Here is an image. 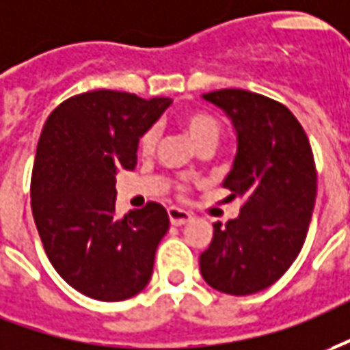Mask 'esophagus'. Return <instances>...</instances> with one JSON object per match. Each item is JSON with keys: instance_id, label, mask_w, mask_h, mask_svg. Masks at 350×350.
I'll return each mask as SVG.
<instances>
[{"instance_id": "esophagus-1", "label": "esophagus", "mask_w": 350, "mask_h": 350, "mask_svg": "<svg viewBox=\"0 0 350 350\" xmlns=\"http://www.w3.org/2000/svg\"><path fill=\"white\" fill-rule=\"evenodd\" d=\"M168 218H170V222L174 226H184L187 224V222H191L193 216L189 215L187 211L178 208V206H170V208H168Z\"/></svg>"}]
</instances>
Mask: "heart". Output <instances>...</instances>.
I'll return each mask as SVG.
<instances>
[{"label":"heart","instance_id":"obj_1","mask_svg":"<svg viewBox=\"0 0 350 350\" xmlns=\"http://www.w3.org/2000/svg\"><path fill=\"white\" fill-rule=\"evenodd\" d=\"M180 124L185 130V134L189 135V139L195 145L203 144V142H216L220 135V122L216 120V116L206 113L203 109H193V111H185L180 116ZM157 145V130L149 128L142 139H139V151L144 155H151L155 151Z\"/></svg>","mask_w":350,"mask_h":350}]
</instances>
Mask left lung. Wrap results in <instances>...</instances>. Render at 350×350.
<instances>
[{
  "instance_id": "obj_1",
  "label": "left lung",
  "mask_w": 350,
  "mask_h": 350,
  "mask_svg": "<svg viewBox=\"0 0 350 350\" xmlns=\"http://www.w3.org/2000/svg\"><path fill=\"white\" fill-rule=\"evenodd\" d=\"M203 97L235 126L237 155L224 187L241 208L226 226L216 222L199 268L216 291L256 293L278 282L303 249L316 201L314 155L301 122L280 101L235 88Z\"/></svg>"
}]
</instances>
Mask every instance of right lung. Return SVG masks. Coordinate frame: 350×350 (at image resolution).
Instances as JSON below:
<instances>
[{
  "instance_id": "obj_1",
  "label": "right lung",
  "mask_w": 350,
  "mask_h": 350,
  "mask_svg": "<svg viewBox=\"0 0 350 350\" xmlns=\"http://www.w3.org/2000/svg\"><path fill=\"white\" fill-rule=\"evenodd\" d=\"M168 105L95 90L68 97L44 124L30 182L36 228L57 274L92 299L124 301L151 280L170 220L155 201L115 216V176L134 168L139 137Z\"/></svg>"
}]
</instances>
